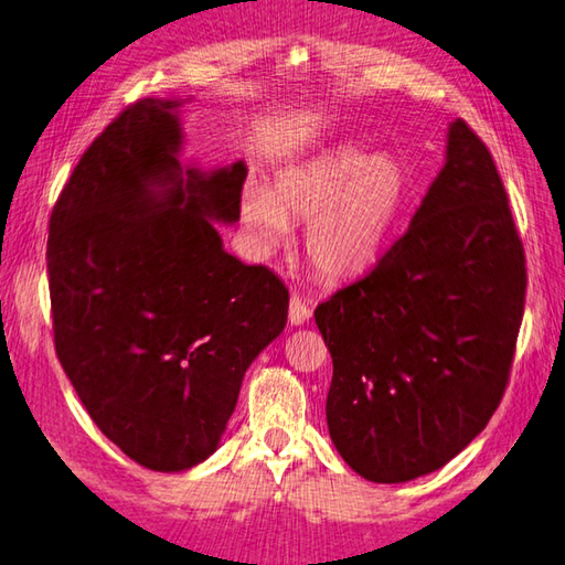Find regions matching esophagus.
Wrapping results in <instances>:
<instances>
[{
    "instance_id": "obj_1",
    "label": "esophagus",
    "mask_w": 565,
    "mask_h": 565,
    "mask_svg": "<svg viewBox=\"0 0 565 565\" xmlns=\"http://www.w3.org/2000/svg\"><path fill=\"white\" fill-rule=\"evenodd\" d=\"M308 316H311V308L306 306V301L301 296H291L289 301V323L291 326H303Z\"/></svg>"
}]
</instances>
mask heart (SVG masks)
<instances>
[{
	"instance_id": "b5f03b06",
	"label": "heart",
	"mask_w": 565,
	"mask_h": 565,
	"mask_svg": "<svg viewBox=\"0 0 565 565\" xmlns=\"http://www.w3.org/2000/svg\"><path fill=\"white\" fill-rule=\"evenodd\" d=\"M404 201L399 161L338 143L276 173L269 191L247 188L239 220L259 257L289 242V223H306L303 252L313 271L350 281L377 264Z\"/></svg>"
}]
</instances>
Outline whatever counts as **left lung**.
I'll use <instances>...</instances> for the list:
<instances>
[{"instance_id": "1", "label": "left lung", "mask_w": 565, "mask_h": 565, "mask_svg": "<svg viewBox=\"0 0 565 565\" xmlns=\"http://www.w3.org/2000/svg\"><path fill=\"white\" fill-rule=\"evenodd\" d=\"M524 294V247L492 153L450 121L446 163L412 225L367 276L316 308L342 460L394 484L456 458L502 402Z\"/></svg>"}]
</instances>
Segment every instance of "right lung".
Wrapping results in <instances>:
<instances>
[{
  "mask_svg": "<svg viewBox=\"0 0 565 565\" xmlns=\"http://www.w3.org/2000/svg\"><path fill=\"white\" fill-rule=\"evenodd\" d=\"M183 99L129 105L73 169L49 223L55 352L97 428L139 466L213 456L289 291L225 252L247 166L181 163Z\"/></svg>",
  "mask_w": 565,
  "mask_h": 565,
  "instance_id": "right-lung-1",
  "label": "right lung"
}]
</instances>
